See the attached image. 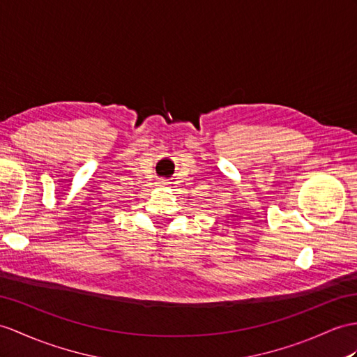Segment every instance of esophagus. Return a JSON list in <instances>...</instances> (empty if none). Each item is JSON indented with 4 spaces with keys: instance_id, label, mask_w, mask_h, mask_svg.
<instances>
[{
    "instance_id": "esophagus-1",
    "label": "esophagus",
    "mask_w": 357,
    "mask_h": 357,
    "mask_svg": "<svg viewBox=\"0 0 357 357\" xmlns=\"http://www.w3.org/2000/svg\"><path fill=\"white\" fill-rule=\"evenodd\" d=\"M160 185H162V186H168L169 181H168L167 178H162V180H160Z\"/></svg>"
}]
</instances>
